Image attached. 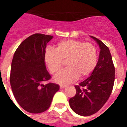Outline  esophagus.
Returning a JSON list of instances; mask_svg holds the SVG:
<instances>
[{"mask_svg": "<svg viewBox=\"0 0 127 127\" xmlns=\"http://www.w3.org/2000/svg\"><path fill=\"white\" fill-rule=\"evenodd\" d=\"M66 85H60V88L61 89H63L64 88H66Z\"/></svg>", "mask_w": 127, "mask_h": 127, "instance_id": "obj_1", "label": "esophagus"}]
</instances>
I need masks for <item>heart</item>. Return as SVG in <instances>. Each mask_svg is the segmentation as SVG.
Returning a JSON list of instances; mask_svg holds the SVG:
<instances>
[{
  "label": "heart",
  "instance_id": "obj_1",
  "mask_svg": "<svg viewBox=\"0 0 127 127\" xmlns=\"http://www.w3.org/2000/svg\"><path fill=\"white\" fill-rule=\"evenodd\" d=\"M45 62L50 72L55 75L60 72L63 61H66L67 68L62 70L54 80L57 83L68 84L90 75L96 66L97 61L96 49L90 43L76 39L61 41L55 49H46Z\"/></svg>",
  "mask_w": 127,
  "mask_h": 127
}]
</instances>
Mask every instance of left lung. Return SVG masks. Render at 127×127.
Listing matches in <instances>:
<instances>
[{
    "mask_svg": "<svg viewBox=\"0 0 127 127\" xmlns=\"http://www.w3.org/2000/svg\"><path fill=\"white\" fill-rule=\"evenodd\" d=\"M99 47L97 63L90 76L75 86L76 93L69 99L70 108L82 116H90L97 112L112 92L115 81V67L109 48L96 37Z\"/></svg>",
    "mask_w": 127,
    "mask_h": 127,
    "instance_id": "obj_1",
    "label": "left lung"
}]
</instances>
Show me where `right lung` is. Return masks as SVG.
Here are the masks:
<instances>
[{
    "instance_id": "1",
    "label": "right lung",
    "mask_w": 127,
    "mask_h": 127,
    "mask_svg": "<svg viewBox=\"0 0 127 127\" xmlns=\"http://www.w3.org/2000/svg\"><path fill=\"white\" fill-rule=\"evenodd\" d=\"M53 37L35 33L19 45L11 64L10 81L17 102L25 111L40 113L47 110L59 85L44 84L51 78L44 55L47 44Z\"/></svg>"
}]
</instances>
